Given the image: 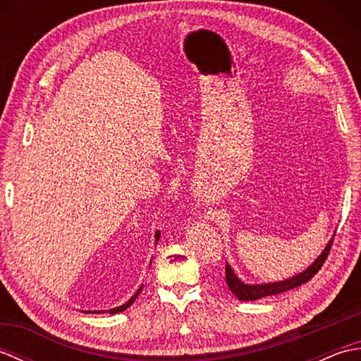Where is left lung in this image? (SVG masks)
Listing matches in <instances>:
<instances>
[{
  "label": "left lung",
  "mask_w": 361,
  "mask_h": 361,
  "mask_svg": "<svg viewBox=\"0 0 361 361\" xmlns=\"http://www.w3.org/2000/svg\"><path fill=\"white\" fill-rule=\"evenodd\" d=\"M332 242H334V239L327 243V247L324 248V251L321 252L319 257L307 268V270L293 276V278H290L287 281H281V282H274V283L248 286V283H243L242 281H239V278H237L234 271L231 270V267L226 265L225 276H226L228 287L237 298L240 299V301H256V299H260V298L278 295V293H282V291L296 288V287L301 286V283L309 282L313 278V276H315L321 270V267H323V264L326 262V259L329 256V252H331Z\"/></svg>",
  "instance_id": "obj_1"
}]
</instances>
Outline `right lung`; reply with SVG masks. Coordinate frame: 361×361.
<instances>
[{"instance_id": "1", "label": "right lung", "mask_w": 361, "mask_h": 361, "mask_svg": "<svg viewBox=\"0 0 361 361\" xmlns=\"http://www.w3.org/2000/svg\"><path fill=\"white\" fill-rule=\"evenodd\" d=\"M155 239H157V242H158V239H159V233H157V235H155ZM141 290H142V286H141L140 288H137V291H136V293H135V296H132V298H130V299H128V301H127L126 304H122V305H119V307H114V309H111V310H110V313H118V312H124V310H126L127 307H130V305H132V304H133V301H135V299H136V296L141 293ZM90 313H91V312H90ZM93 313H101V312H93Z\"/></svg>"}]
</instances>
